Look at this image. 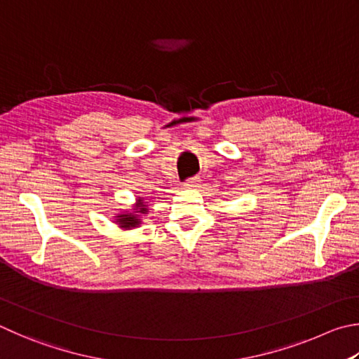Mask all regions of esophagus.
<instances>
[{
	"label": "esophagus",
	"mask_w": 359,
	"mask_h": 359,
	"mask_svg": "<svg viewBox=\"0 0 359 359\" xmlns=\"http://www.w3.org/2000/svg\"><path fill=\"white\" fill-rule=\"evenodd\" d=\"M198 185H199V179H198V177H194V179L187 180L185 184H184V187H185V188H196Z\"/></svg>",
	"instance_id": "1"
}]
</instances>
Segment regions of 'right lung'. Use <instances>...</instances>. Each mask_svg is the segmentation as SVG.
<instances>
[{"label": "right lung", "instance_id": "add662e5", "mask_svg": "<svg viewBox=\"0 0 359 359\" xmlns=\"http://www.w3.org/2000/svg\"><path fill=\"white\" fill-rule=\"evenodd\" d=\"M149 213V204L142 198H136L133 207L130 210H122L114 215V223L122 231H130L142 224V218Z\"/></svg>", "mask_w": 359, "mask_h": 359}]
</instances>
